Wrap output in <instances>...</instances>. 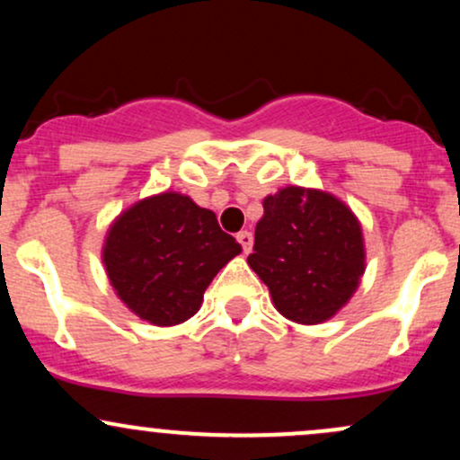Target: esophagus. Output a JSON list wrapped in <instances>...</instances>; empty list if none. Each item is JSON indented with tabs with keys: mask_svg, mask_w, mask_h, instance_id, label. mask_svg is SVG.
<instances>
[{
	"mask_svg": "<svg viewBox=\"0 0 460 460\" xmlns=\"http://www.w3.org/2000/svg\"><path fill=\"white\" fill-rule=\"evenodd\" d=\"M237 242H240L242 244V251L246 252H251V248H252V234L251 231H240V234H237Z\"/></svg>",
	"mask_w": 460,
	"mask_h": 460,
	"instance_id": "esophagus-1",
	"label": "esophagus"
}]
</instances>
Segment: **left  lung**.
<instances>
[{"instance_id": "1", "label": "left lung", "mask_w": 460, "mask_h": 460, "mask_svg": "<svg viewBox=\"0 0 460 460\" xmlns=\"http://www.w3.org/2000/svg\"><path fill=\"white\" fill-rule=\"evenodd\" d=\"M248 266L283 318L320 324L352 298L366 272L361 223L335 194L285 186L263 199Z\"/></svg>"}]
</instances>
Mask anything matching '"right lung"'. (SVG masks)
<instances>
[{
    "instance_id": "obj_1",
    "label": "right lung",
    "mask_w": 460,
    "mask_h": 460,
    "mask_svg": "<svg viewBox=\"0 0 460 460\" xmlns=\"http://www.w3.org/2000/svg\"><path fill=\"white\" fill-rule=\"evenodd\" d=\"M240 252L212 209L166 190L116 216L102 260L125 307L149 324L175 326L197 314L208 285Z\"/></svg>"
}]
</instances>
